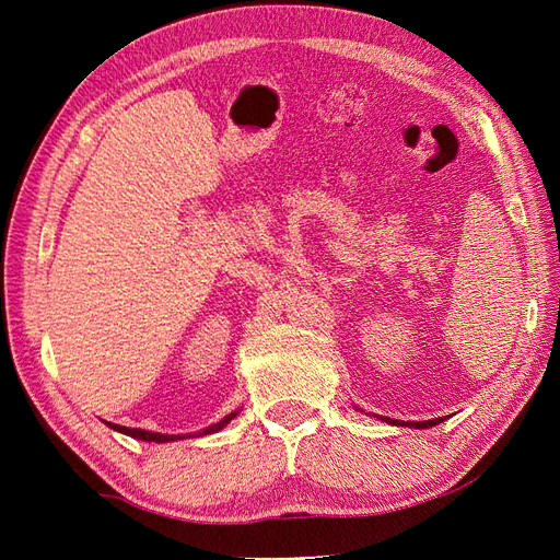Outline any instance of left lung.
<instances>
[{
  "mask_svg": "<svg viewBox=\"0 0 560 560\" xmlns=\"http://www.w3.org/2000/svg\"><path fill=\"white\" fill-rule=\"evenodd\" d=\"M374 418H381V416H374ZM385 422H389V425H404V428H418V430H425V428H434L442 422V418H432V420H420V422H406V420H395V418H381Z\"/></svg>",
  "mask_w": 560,
  "mask_h": 560,
  "instance_id": "1",
  "label": "left lung"
}]
</instances>
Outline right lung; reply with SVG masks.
I'll return each mask as SVG.
<instances>
[{
  "instance_id": "1",
  "label": "right lung",
  "mask_w": 560,
  "mask_h": 560,
  "mask_svg": "<svg viewBox=\"0 0 560 560\" xmlns=\"http://www.w3.org/2000/svg\"><path fill=\"white\" fill-rule=\"evenodd\" d=\"M241 411H233L229 416H224L219 422H212V425L202 428L200 432H189V434H161V432H149V430H140V428H124V425H114V422H107V428H112L114 432H121V434H128L132 439H140V442H154V444H167V442H179V439H186V436H202V434H214L219 430H224L229 422L238 416Z\"/></svg>"
}]
</instances>
